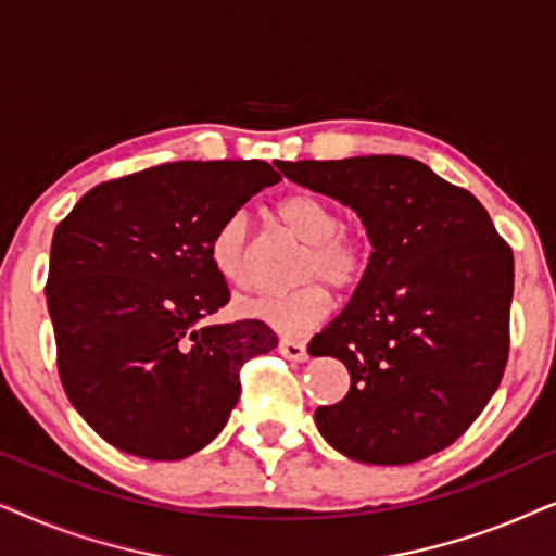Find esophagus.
<instances>
[{
  "label": "esophagus",
  "mask_w": 556,
  "mask_h": 556,
  "mask_svg": "<svg viewBox=\"0 0 556 556\" xmlns=\"http://www.w3.org/2000/svg\"><path fill=\"white\" fill-rule=\"evenodd\" d=\"M278 352L291 362H306L308 359L306 344H301V341H293V339H280Z\"/></svg>",
  "instance_id": "34e87169"
}]
</instances>
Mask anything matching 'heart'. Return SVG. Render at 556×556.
Masks as SVG:
<instances>
[{"label": "heart", "instance_id": "obj_1", "mask_svg": "<svg viewBox=\"0 0 556 556\" xmlns=\"http://www.w3.org/2000/svg\"><path fill=\"white\" fill-rule=\"evenodd\" d=\"M276 215L293 238L306 242L299 268V280L306 283L295 291L245 301L242 314L273 326L286 337H303L331 314L333 299L324 279L339 291H352L367 276L369 242L362 232L341 227L339 210L316 194L299 192L286 197L276 207ZM210 263L227 286H248V217L242 212L227 217L212 235Z\"/></svg>", "mask_w": 556, "mask_h": 556}]
</instances>
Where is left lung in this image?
<instances>
[{"label":"left lung","mask_w":556,"mask_h":556,"mask_svg":"<svg viewBox=\"0 0 556 556\" xmlns=\"http://www.w3.org/2000/svg\"><path fill=\"white\" fill-rule=\"evenodd\" d=\"M286 179L362 219L369 268L311 339L352 384L316 409L333 451L405 466L455 443L498 390L508 359L514 255L466 189L409 156L278 162Z\"/></svg>","instance_id":"8db88e82"}]
</instances>
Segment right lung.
I'll return each mask as SVG.
<instances>
[{"instance_id":"add662e5","label":"right lung","mask_w":556,"mask_h":556,"mask_svg":"<svg viewBox=\"0 0 556 556\" xmlns=\"http://www.w3.org/2000/svg\"><path fill=\"white\" fill-rule=\"evenodd\" d=\"M280 181L265 162H174L90 189L55 227L45 286L58 371L78 415L118 451L181 460L227 425L240 367L278 337L202 324L230 301L210 240Z\"/></svg>"}]
</instances>
